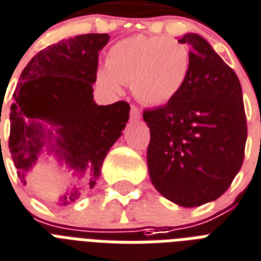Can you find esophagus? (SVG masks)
I'll return each mask as SVG.
<instances>
[{"label":"esophagus","instance_id":"esophagus-1","mask_svg":"<svg viewBox=\"0 0 261 261\" xmlns=\"http://www.w3.org/2000/svg\"><path fill=\"white\" fill-rule=\"evenodd\" d=\"M130 118L135 121L140 118V110H139V108L135 106V105H132V108H130Z\"/></svg>","mask_w":261,"mask_h":261}]
</instances>
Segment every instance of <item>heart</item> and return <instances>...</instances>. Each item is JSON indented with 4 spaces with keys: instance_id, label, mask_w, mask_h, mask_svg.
I'll return each instance as SVG.
<instances>
[{
    "instance_id": "1",
    "label": "heart",
    "mask_w": 261,
    "mask_h": 261,
    "mask_svg": "<svg viewBox=\"0 0 261 261\" xmlns=\"http://www.w3.org/2000/svg\"><path fill=\"white\" fill-rule=\"evenodd\" d=\"M106 66L98 80L113 94L121 83H132L140 102L162 106L170 102L185 84L189 72V51L182 43L166 36H133L110 48Z\"/></svg>"
}]
</instances>
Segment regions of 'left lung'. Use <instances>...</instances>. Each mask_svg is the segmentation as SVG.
Instances as JSON below:
<instances>
[{
  "label": "left lung",
  "mask_w": 261,
  "mask_h": 261,
  "mask_svg": "<svg viewBox=\"0 0 261 261\" xmlns=\"http://www.w3.org/2000/svg\"><path fill=\"white\" fill-rule=\"evenodd\" d=\"M189 72L165 106L143 112L149 128L147 162L156 191L181 207H197L227 191L244 162L246 116L237 74L197 34Z\"/></svg>",
  "instance_id": "left-lung-1"
}]
</instances>
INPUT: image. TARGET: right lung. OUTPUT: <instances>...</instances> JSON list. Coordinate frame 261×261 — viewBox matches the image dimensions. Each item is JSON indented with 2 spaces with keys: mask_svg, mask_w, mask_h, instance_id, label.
I'll list each match as a JSON object with an SVG mask.
<instances>
[{
  "mask_svg": "<svg viewBox=\"0 0 261 261\" xmlns=\"http://www.w3.org/2000/svg\"><path fill=\"white\" fill-rule=\"evenodd\" d=\"M109 39L108 34L62 39L40 50L20 74L11 106L9 149L24 184L42 147L53 138L40 120L58 128L50 148L84 177V187L94 188L98 181L103 161L122 135L130 110L125 100L108 106L94 100L99 51ZM79 192L80 188H74L60 203H72Z\"/></svg>",
  "mask_w": 261,
  "mask_h": 261,
  "instance_id": "1",
  "label": "right lung"
}]
</instances>
